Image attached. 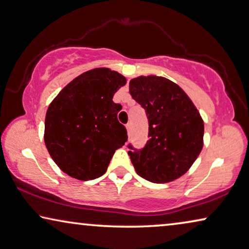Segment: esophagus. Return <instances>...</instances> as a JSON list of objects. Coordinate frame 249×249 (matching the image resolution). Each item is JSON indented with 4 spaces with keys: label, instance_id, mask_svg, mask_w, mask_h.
<instances>
[{
    "label": "esophagus",
    "instance_id": "obj_1",
    "mask_svg": "<svg viewBox=\"0 0 249 249\" xmlns=\"http://www.w3.org/2000/svg\"><path fill=\"white\" fill-rule=\"evenodd\" d=\"M125 128H127V131H128V135L130 136V133H131V124L130 122H128L127 124H125Z\"/></svg>",
    "mask_w": 249,
    "mask_h": 249
}]
</instances>
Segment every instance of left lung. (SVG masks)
<instances>
[{"label":"left lung","mask_w":249,"mask_h":249,"mask_svg":"<svg viewBox=\"0 0 249 249\" xmlns=\"http://www.w3.org/2000/svg\"><path fill=\"white\" fill-rule=\"evenodd\" d=\"M129 92L146 110L148 142L128 151L137 174L153 183H168L189 171L203 147L204 124L186 93L161 76H138Z\"/></svg>","instance_id":"left-lung-1"}]
</instances>
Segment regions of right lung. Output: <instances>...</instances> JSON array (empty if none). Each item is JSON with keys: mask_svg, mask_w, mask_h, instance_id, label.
<instances>
[{"mask_svg": "<svg viewBox=\"0 0 249 249\" xmlns=\"http://www.w3.org/2000/svg\"><path fill=\"white\" fill-rule=\"evenodd\" d=\"M127 80L99 67L74 78L49 104L45 143L53 161L71 178L89 181L107 172L114 151L127 142L118 121L122 109L112 99Z\"/></svg>", "mask_w": 249, "mask_h": 249, "instance_id": "right-lung-1", "label": "right lung"}]
</instances>
